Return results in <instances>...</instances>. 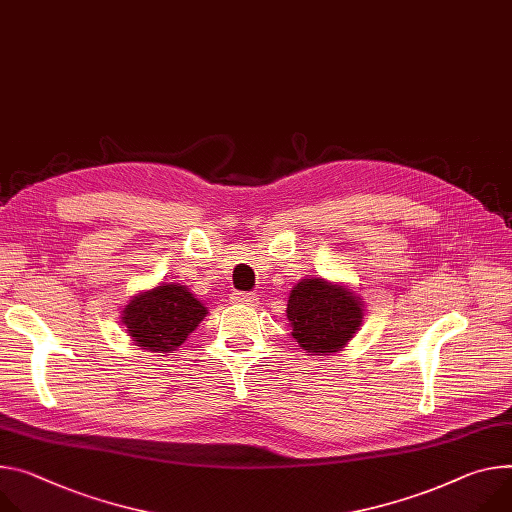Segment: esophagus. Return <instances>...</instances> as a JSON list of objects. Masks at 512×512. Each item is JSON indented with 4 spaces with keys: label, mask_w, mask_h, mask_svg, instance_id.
<instances>
[{
    "label": "esophagus",
    "mask_w": 512,
    "mask_h": 512,
    "mask_svg": "<svg viewBox=\"0 0 512 512\" xmlns=\"http://www.w3.org/2000/svg\"><path fill=\"white\" fill-rule=\"evenodd\" d=\"M230 300L235 304H245V306H257V294L253 292H232Z\"/></svg>",
    "instance_id": "obj_1"
}]
</instances>
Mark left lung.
<instances>
[{"instance_id":"left-lung-1","label":"left lung","mask_w":512,"mask_h":512,"mask_svg":"<svg viewBox=\"0 0 512 512\" xmlns=\"http://www.w3.org/2000/svg\"><path fill=\"white\" fill-rule=\"evenodd\" d=\"M361 318L359 296L316 277L300 282L288 300L292 337L314 355L341 351L361 327Z\"/></svg>"}]
</instances>
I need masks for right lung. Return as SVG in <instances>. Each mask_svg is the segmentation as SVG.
Wrapping results in <instances>:
<instances>
[{"label":"right lung","instance_id":"add662e5","mask_svg":"<svg viewBox=\"0 0 512 512\" xmlns=\"http://www.w3.org/2000/svg\"><path fill=\"white\" fill-rule=\"evenodd\" d=\"M208 314L206 306L188 288L161 284L136 296L122 314L132 341L155 353L175 351Z\"/></svg>","mask_w":512,"mask_h":512}]
</instances>
